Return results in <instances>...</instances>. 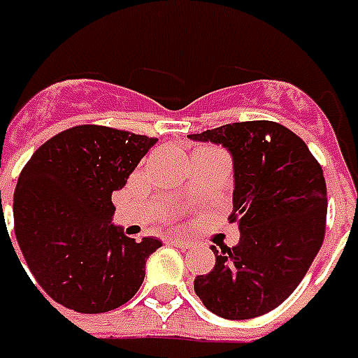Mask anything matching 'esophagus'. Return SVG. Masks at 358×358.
<instances>
[{
    "instance_id": "34e87169",
    "label": "esophagus",
    "mask_w": 358,
    "mask_h": 358,
    "mask_svg": "<svg viewBox=\"0 0 358 358\" xmlns=\"http://www.w3.org/2000/svg\"><path fill=\"white\" fill-rule=\"evenodd\" d=\"M170 244L179 248V250H188V248H190V242H187V240L182 238H170Z\"/></svg>"
}]
</instances>
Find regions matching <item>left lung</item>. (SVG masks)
<instances>
[{"mask_svg":"<svg viewBox=\"0 0 358 358\" xmlns=\"http://www.w3.org/2000/svg\"><path fill=\"white\" fill-rule=\"evenodd\" d=\"M214 142L233 157L231 222L240 229L234 248L213 245V271L197 275L194 290L220 318L250 320L279 307L297 288L325 236L327 188L307 144L268 120L227 124L188 134Z\"/></svg>","mask_w":358,"mask_h":358,"instance_id":"8db88e82","label":"left lung"}]
</instances>
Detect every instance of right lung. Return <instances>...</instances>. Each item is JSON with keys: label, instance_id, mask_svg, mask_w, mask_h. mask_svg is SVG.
Wrapping results in <instances>:
<instances>
[{"label": "right lung", "instance_id": "right-lung-1", "mask_svg": "<svg viewBox=\"0 0 358 358\" xmlns=\"http://www.w3.org/2000/svg\"><path fill=\"white\" fill-rule=\"evenodd\" d=\"M155 142L77 125L44 142L24 166L14 190V233L36 282L62 307L107 313L138 292L145 260L162 242H134L113 225V192Z\"/></svg>", "mask_w": 358, "mask_h": 358}]
</instances>
